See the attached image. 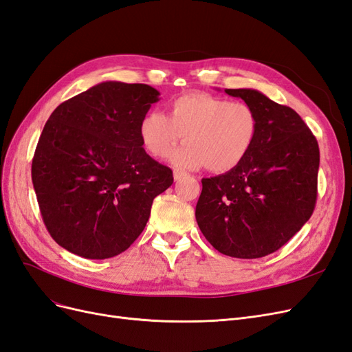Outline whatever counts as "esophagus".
<instances>
[{"label": "esophagus", "mask_w": 352, "mask_h": 352, "mask_svg": "<svg viewBox=\"0 0 352 352\" xmlns=\"http://www.w3.org/2000/svg\"><path fill=\"white\" fill-rule=\"evenodd\" d=\"M189 175L186 173V172H184V170H179V168H176L175 172H173V177H175V180H180V179H184V177H188Z\"/></svg>", "instance_id": "34e87169"}]
</instances>
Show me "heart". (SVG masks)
<instances>
[{"label": "heart", "instance_id": "heart-1", "mask_svg": "<svg viewBox=\"0 0 352 352\" xmlns=\"http://www.w3.org/2000/svg\"><path fill=\"white\" fill-rule=\"evenodd\" d=\"M185 136V144L168 154L175 166L214 173L238 167L255 144L258 116L248 102L228 101L210 94H185L168 102L167 116L148 111L140 122V138L154 157L166 155Z\"/></svg>", "mask_w": 352, "mask_h": 352}]
</instances>
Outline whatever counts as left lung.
Masks as SVG:
<instances>
[{"label": "left lung", "mask_w": 352, "mask_h": 352, "mask_svg": "<svg viewBox=\"0 0 352 352\" xmlns=\"http://www.w3.org/2000/svg\"><path fill=\"white\" fill-rule=\"evenodd\" d=\"M258 116V135L243 162L204 177L195 217L219 252L260 258L282 248L311 217L317 199L318 144L295 110L255 89H225Z\"/></svg>", "instance_id": "1"}]
</instances>
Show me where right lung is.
<instances>
[{
	"instance_id": "add662e5",
	"label": "right lung",
	"mask_w": 352,
	"mask_h": 352,
	"mask_svg": "<svg viewBox=\"0 0 352 352\" xmlns=\"http://www.w3.org/2000/svg\"><path fill=\"white\" fill-rule=\"evenodd\" d=\"M160 92L101 82L52 111L32 160L45 226L60 247L89 260L126 251L173 173L145 153L140 122Z\"/></svg>"
}]
</instances>
